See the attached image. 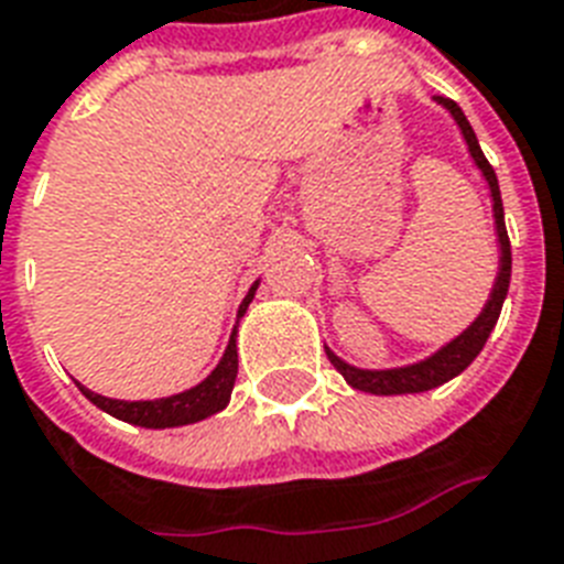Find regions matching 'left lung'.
Wrapping results in <instances>:
<instances>
[{
  "mask_svg": "<svg viewBox=\"0 0 564 564\" xmlns=\"http://www.w3.org/2000/svg\"><path fill=\"white\" fill-rule=\"evenodd\" d=\"M435 102L444 105L453 120L459 123L462 138L468 143V152L474 164L482 170L488 187H491V199H495V223H497V241H500V273H497V282L491 288V296H488L486 308L479 312V317L470 323L468 329L462 332L459 338H453L447 347H441L435 356L417 361V365H405V368H391V370H361L352 368L347 361H341L332 350H326L329 361L335 365V370L341 373L352 388L359 391H368V394H421V391H430V388L444 386L447 379L459 377L462 370L468 368L470 361L477 359L479 350L486 347L488 335L495 329L497 317H500V308H503L506 291H509V276H512V247H509V235H506L503 223V199H500V185H497L495 167L488 164V159L479 150V141L474 129H470L468 117L462 115V108L447 96H435Z\"/></svg>",
  "mask_w": 564,
  "mask_h": 564,
  "instance_id": "1",
  "label": "left lung"
}]
</instances>
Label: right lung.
Here are the masks:
<instances>
[{
	"mask_svg": "<svg viewBox=\"0 0 564 564\" xmlns=\"http://www.w3.org/2000/svg\"><path fill=\"white\" fill-rule=\"evenodd\" d=\"M256 288L259 282L250 288V294L243 296L241 308H238V317H243L247 305L252 303L256 296ZM235 377H238V347H235V332L229 338V347L223 352L220 365L208 373V377L194 386L191 391H182V394L161 397V400H111V397L94 394L87 391L85 386H78V391L90 400L94 405H99L102 412H108L111 417H120L126 423H134V426H147V430H167V426H185V423H196L203 417H212L220 409H226L229 397H232Z\"/></svg>",
	"mask_w": 564,
	"mask_h": 564,
	"instance_id": "right-lung-1",
	"label": "right lung"
}]
</instances>
